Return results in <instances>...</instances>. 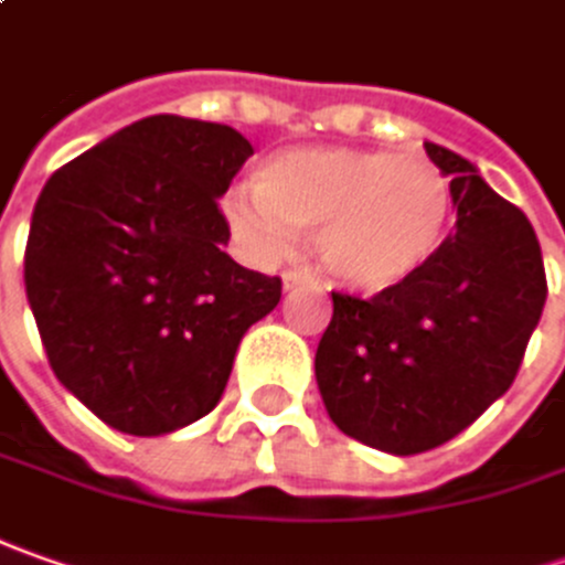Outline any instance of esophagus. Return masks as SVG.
Segmentation results:
<instances>
[{
  "label": "esophagus",
  "mask_w": 565,
  "mask_h": 565,
  "mask_svg": "<svg viewBox=\"0 0 565 565\" xmlns=\"http://www.w3.org/2000/svg\"><path fill=\"white\" fill-rule=\"evenodd\" d=\"M281 278H284V290H294V287H300V284L312 281V275H309V271H302V268H287Z\"/></svg>",
  "instance_id": "1"
}]
</instances>
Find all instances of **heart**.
Returning a JSON list of instances; mask_svg holds the SVG:
<instances>
[{"label": "heart", "mask_w": 565, "mask_h": 565, "mask_svg": "<svg viewBox=\"0 0 565 565\" xmlns=\"http://www.w3.org/2000/svg\"><path fill=\"white\" fill-rule=\"evenodd\" d=\"M454 184L431 162L384 149L309 147L271 156L256 186H234L224 215L256 256H275L294 231H319L334 281L384 290L435 259L454 224Z\"/></svg>", "instance_id": "b5f03b06"}]
</instances>
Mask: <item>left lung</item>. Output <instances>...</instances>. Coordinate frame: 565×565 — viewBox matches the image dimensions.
I'll return each mask as SVG.
<instances>
[{"label": "left lung", "mask_w": 565, "mask_h": 565, "mask_svg": "<svg viewBox=\"0 0 565 565\" xmlns=\"http://www.w3.org/2000/svg\"><path fill=\"white\" fill-rule=\"evenodd\" d=\"M450 174L457 227L406 281L362 300L331 294L316 381L343 435L384 454H425L457 438L522 365L547 300L535 227L472 162L425 143Z\"/></svg>", "instance_id": "left-lung-1"}]
</instances>
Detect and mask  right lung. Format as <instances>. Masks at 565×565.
Returning <instances> with one entry per match:
<instances>
[{"instance_id":"1","label":"right lung","mask_w":565,"mask_h":565,"mask_svg":"<svg viewBox=\"0 0 565 565\" xmlns=\"http://www.w3.org/2000/svg\"><path fill=\"white\" fill-rule=\"evenodd\" d=\"M253 156L234 127L152 115L52 174L24 287L55 379L125 435H168L222 399L281 278L237 265L218 196Z\"/></svg>"}]
</instances>
